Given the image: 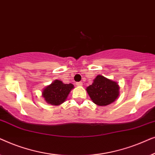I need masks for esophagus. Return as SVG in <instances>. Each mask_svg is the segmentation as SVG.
<instances>
[{"label": "esophagus", "mask_w": 155, "mask_h": 155, "mask_svg": "<svg viewBox=\"0 0 155 155\" xmlns=\"http://www.w3.org/2000/svg\"><path fill=\"white\" fill-rule=\"evenodd\" d=\"M76 85H77V86H82V82H76Z\"/></svg>", "instance_id": "esophagus-1"}]
</instances>
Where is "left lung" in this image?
<instances>
[{
	"label": "left lung",
	"instance_id": "1",
	"mask_svg": "<svg viewBox=\"0 0 155 155\" xmlns=\"http://www.w3.org/2000/svg\"><path fill=\"white\" fill-rule=\"evenodd\" d=\"M117 82L97 75L93 83L87 87V92L93 102L99 106H107L114 102L119 95Z\"/></svg>",
	"mask_w": 155,
	"mask_h": 155
}]
</instances>
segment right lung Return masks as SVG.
Wrapping results in <instances>:
<instances>
[{"label": "right lung", "mask_w": 155, "mask_h": 155, "mask_svg": "<svg viewBox=\"0 0 155 155\" xmlns=\"http://www.w3.org/2000/svg\"><path fill=\"white\" fill-rule=\"evenodd\" d=\"M73 87V84H64L60 80H56L44 89L42 92V96L48 104L51 105H59L64 102Z\"/></svg>", "instance_id": "obj_1"}]
</instances>
